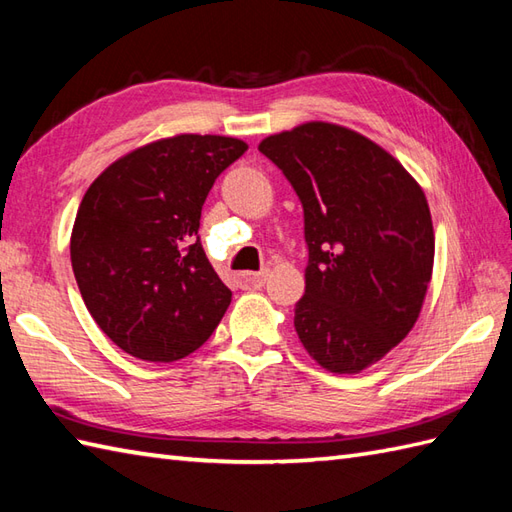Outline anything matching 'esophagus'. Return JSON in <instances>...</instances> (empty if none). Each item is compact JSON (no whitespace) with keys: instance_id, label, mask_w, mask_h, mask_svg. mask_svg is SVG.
Listing matches in <instances>:
<instances>
[{"instance_id":"obj_1","label":"esophagus","mask_w":512,"mask_h":512,"mask_svg":"<svg viewBox=\"0 0 512 512\" xmlns=\"http://www.w3.org/2000/svg\"><path fill=\"white\" fill-rule=\"evenodd\" d=\"M268 279V270H259V273H242L237 275V281L244 288H259L264 286V281Z\"/></svg>"}]
</instances>
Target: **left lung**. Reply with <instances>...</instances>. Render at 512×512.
Segmentation results:
<instances>
[{"instance_id":"1","label":"left lung","mask_w":512,"mask_h":512,"mask_svg":"<svg viewBox=\"0 0 512 512\" xmlns=\"http://www.w3.org/2000/svg\"><path fill=\"white\" fill-rule=\"evenodd\" d=\"M306 217V295L295 330L332 374L378 363L416 325L436 235L416 178L350 127L310 121L264 138Z\"/></svg>"}]
</instances>
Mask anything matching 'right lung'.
Masks as SVG:
<instances>
[{"instance_id":"add662e5","label":"right lung","mask_w":512,"mask_h":512,"mask_svg":"<svg viewBox=\"0 0 512 512\" xmlns=\"http://www.w3.org/2000/svg\"><path fill=\"white\" fill-rule=\"evenodd\" d=\"M244 140L178 134L114 160L85 191L70 237L72 270L99 328L140 361L171 363L209 339L231 290L198 228L215 178Z\"/></svg>"}]
</instances>
